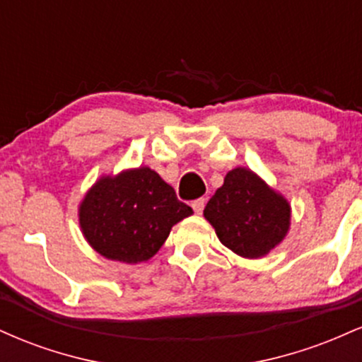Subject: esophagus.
<instances>
[{
    "mask_svg": "<svg viewBox=\"0 0 362 362\" xmlns=\"http://www.w3.org/2000/svg\"><path fill=\"white\" fill-rule=\"evenodd\" d=\"M204 206H206V199L204 197L197 199V201L192 202V207H194L195 214H202V211H204Z\"/></svg>",
    "mask_w": 362,
    "mask_h": 362,
    "instance_id": "1",
    "label": "esophagus"
}]
</instances>
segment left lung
<instances>
[{
  "label": "left lung",
  "instance_id": "8db88e82",
  "mask_svg": "<svg viewBox=\"0 0 362 362\" xmlns=\"http://www.w3.org/2000/svg\"><path fill=\"white\" fill-rule=\"evenodd\" d=\"M204 216L224 247L247 259H259L288 233L291 207L252 170L235 168L209 199Z\"/></svg>",
  "mask_w": 362,
  "mask_h": 362
}]
</instances>
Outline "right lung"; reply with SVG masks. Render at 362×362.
<instances>
[{
	"instance_id": "right-lung-1",
	"label": "right lung",
	"mask_w": 362,
	"mask_h": 362,
	"mask_svg": "<svg viewBox=\"0 0 362 362\" xmlns=\"http://www.w3.org/2000/svg\"><path fill=\"white\" fill-rule=\"evenodd\" d=\"M192 214L156 172L143 167L103 177L83 199L80 224L85 238L110 260L138 264L151 259L173 224Z\"/></svg>"
}]
</instances>
